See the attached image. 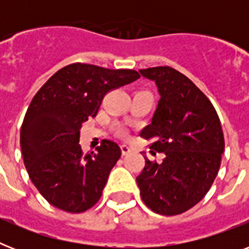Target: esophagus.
<instances>
[{
	"instance_id": "34e87169",
	"label": "esophagus",
	"mask_w": 249,
	"mask_h": 249,
	"mask_svg": "<svg viewBox=\"0 0 249 249\" xmlns=\"http://www.w3.org/2000/svg\"><path fill=\"white\" fill-rule=\"evenodd\" d=\"M120 148H121V154H123V156L128 155L129 152H130V148H129L126 144H121Z\"/></svg>"
}]
</instances>
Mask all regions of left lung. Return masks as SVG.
<instances>
[{
    "label": "left lung",
    "instance_id": "8db88e82",
    "mask_svg": "<svg viewBox=\"0 0 249 249\" xmlns=\"http://www.w3.org/2000/svg\"><path fill=\"white\" fill-rule=\"evenodd\" d=\"M140 72L155 81L160 94L151 124L140 136L165 158L161 163L144 158L137 185L151 211L176 216L193 208L211 189L225 150L224 133L211 101L181 72L168 66Z\"/></svg>",
    "mask_w": 249,
    "mask_h": 249
}]
</instances>
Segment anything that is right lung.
<instances>
[{
  "label": "right lung",
  "instance_id": "obj_1",
  "mask_svg": "<svg viewBox=\"0 0 249 249\" xmlns=\"http://www.w3.org/2000/svg\"><path fill=\"white\" fill-rule=\"evenodd\" d=\"M137 79L134 70L73 63L55 72L33 97L21 124V154L31 181L50 204L81 213L101 199L121 150L103 140L97 152L84 154L80 129L97 116L106 94Z\"/></svg>",
  "mask_w": 249,
  "mask_h": 249
}]
</instances>
